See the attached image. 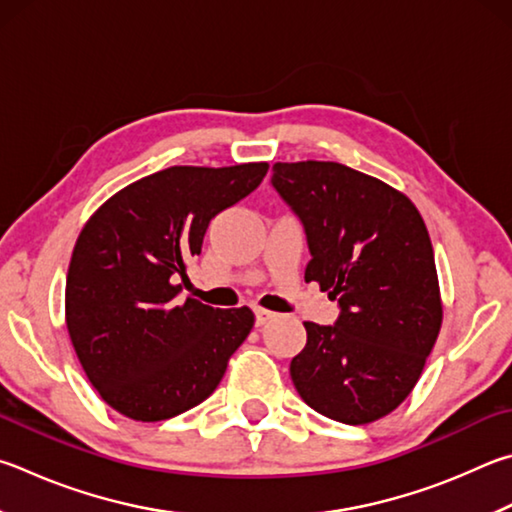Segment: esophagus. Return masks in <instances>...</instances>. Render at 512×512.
<instances>
[{
	"label": "esophagus",
	"instance_id": "34e87169",
	"mask_svg": "<svg viewBox=\"0 0 512 512\" xmlns=\"http://www.w3.org/2000/svg\"><path fill=\"white\" fill-rule=\"evenodd\" d=\"M275 318V313L273 311H266V309H255V324L257 327H264V324L268 322V320H273Z\"/></svg>",
	"mask_w": 512,
	"mask_h": 512
}]
</instances>
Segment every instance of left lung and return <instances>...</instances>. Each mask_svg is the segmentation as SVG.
Wrapping results in <instances>:
<instances>
[{"mask_svg":"<svg viewBox=\"0 0 512 512\" xmlns=\"http://www.w3.org/2000/svg\"><path fill=\"white\" fill-rule=\"evenodd\" d=\"M271 188L304 228V280L340 309L333 324L304 322L297 394L333 421H376L410 396L441 329L423 219L401 192L340 163H275Z\"/></svg>","mask_w":512,"mask_h":512,"instance_id":"1","label":"left lung"}]
</instances>
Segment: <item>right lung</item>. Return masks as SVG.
Returning a JSON list of instances; mask_svg holds the SVG:
<instances>
[{
    "mask_svg": "<svg viewBox=\"0 0 512 512\" xmlns=\"http://www.w3.org/2000/svg\"><path fill=\"white\" fill-rule=\"evenodd\" d=\"M268 163L167 167L96 210L73 248L67 329L91 385L134 421H165L215 392L255 315L179 302L188 262L219 212L253 192Z\"/></svg>",
    "mask_w": 512,
    "mask_h": 512,
    "instance_id": "right-lung-1",
    "label": "right lung"
}]
</instances>
